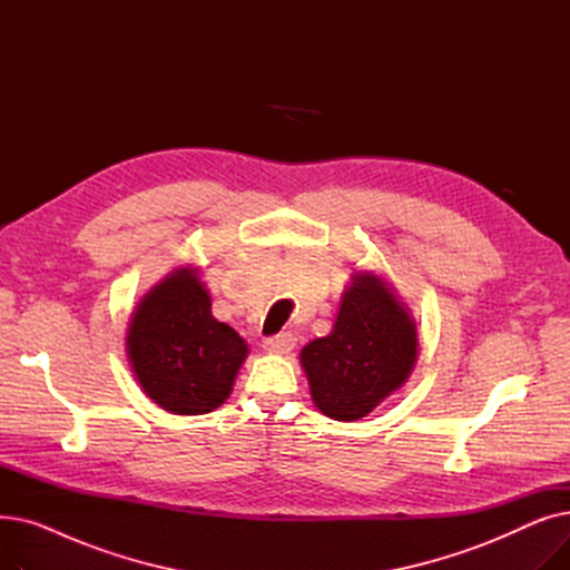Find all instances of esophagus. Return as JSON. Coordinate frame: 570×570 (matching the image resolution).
Wrapping results in <instances>:
<instances>
[{"mask_svg": "<svg viewBox=\"0 0 570 570\" xmlns=\"http://www.w3.org/2000/svg\"><path fill=\"white\" fill-rule=\"evenodd\" d=\"M293 346H295V337H293L291 333H282V335L263 340V348H265L269 355H286Z\"/></svg>", "mask_w": 570, "mask_h": 570, "instance_id": "obj_1", "label": "esophagus"}]
</instances>
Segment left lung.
Masks as SVG:
<instances>
[{
    "instance_id": "1",
    "label": "left lung",
    "mask_w": 570,
    "mask_h": 570,
    "mask_svg": "<svg viewBox=\"0 0 570 570\" xmlns=\"http://www.w3.org/2000/svg\"><path fill=\"white\" fill-rule=\"evenodd\" d=\"M417 361V325L395 286L355 269L331 335L301 351L314 406L333 421H361L406 383Z\"/></svg>"
}]
</instances>
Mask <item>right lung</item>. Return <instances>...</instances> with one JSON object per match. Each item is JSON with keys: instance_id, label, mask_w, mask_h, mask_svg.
<instances>
[{"instance_id": "right-lung-1", "label": "right lung", "mask_w": 570, "mask_h": 570, "mask_svg": "<svg viewBox=\"0 0 570 570\" xmlns=\"http://www.w3.org/2000/svg\"><path fill=\"white\" fill-rule=\"evenodd\" d=\"M200 267H175L131 314L127 357L140 391L175 415L222 406L249 353L230 325L213 316Z\"/></svg>"}]
</instances>
